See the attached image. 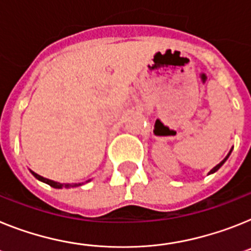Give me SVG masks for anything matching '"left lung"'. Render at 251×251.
<instances>
[{
    "mask_svg": "<svg viewBox=\"0 0 251 251\" xmlns=\"http://www.w3.org/2000/svg\"><path fill=\"white\" fill-rule=\"evenodd\" d=\"M231 151H232V150H231ZM231 151H230V153H231ZM230 153H228V155H227V156H226V157H225V158H224V160H222V161H221V162H220V164H218V165H217V166H215V168L212 169V170H211V171H209V174H213V173H216V171H217V170H218V169L221 168L222 165H224V164H225V161H226V160H227V158H228V156H230Z\"/></svg>",
    "mask_w": 251,
    "mask_h": 251,
    "instance_id": "left-lung-1",
    "label": "left lung"
}]
</instances>
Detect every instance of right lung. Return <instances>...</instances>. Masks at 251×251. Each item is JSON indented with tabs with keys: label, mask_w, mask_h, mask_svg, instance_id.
<instances>
[{
	"label": "right lung",
	"mask_w": 251,
	"mask_h": 251,
	"mask_svg": "<svg viewBox=\"0 0 251 251\" xmlns=\"http://www.w3.org/2000/svg\"><path fill=\"white\" fill-rule=\"evenodd\" d=\"M31 174L34 175V176L36 177V179H38V180H40V181H43V183H46V184H48V185H50V187H53V188H57V189H61V188H74V187H80L81 185V183H76V184H61V183H57V181H53V180H49V179H47V177H43V176H40V175H38V174H35V173H34V171H31Z\"/></svg>",
	"instance_id": "obj_1"
}]
</instances>
